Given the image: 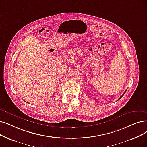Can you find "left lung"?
<instances>
[{
  "instance_id": "obj_1",
  "label": "left lung",
  "mask_w": 147,
  "mask_h": 147,
  "mask_svg": "<svg viewBox=\"0 0 147 147\" xmlns=\"http://www.w3.org/2000/svg\"><path fill=\"white\" fill-rule=\"evenodd\" d=\"M125 92H126V91H125ZM125 92H124V94H123V95H122V96H121V97H120V98H119V99H118V100H119V99H121V98H122V96H123V95H124V94H125Z\"/></svg>"
}]
</instances>
